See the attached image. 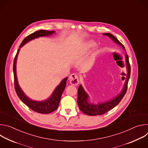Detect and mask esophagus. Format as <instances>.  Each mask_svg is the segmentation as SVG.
Masks as SVG:
<instances>
[{"label":"esophagus","mask_w":148,"mask_h":148,"mask_svg":"<svg viewBox=\"0 0 148 148\" xmlns=\"http://www.w3.org/2000/svg\"><path fill=\"white\" fill-rule=\"evenodd\" d=\"M69 80L70 84L74 86H77L79 83L78 77L75 74H71L69 77Z\"/></svg>","instance_id":"34e87169"}]
</instances>
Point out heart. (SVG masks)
<instances>
[{
	"mask_svg": "<svg viewBox=\"0 0 148 148\" xmlns=\"http://www.w3.org/2000/svg\"><path fill=\"white\" fill-rule=\"evenodd\" d=\"M95 45H96V43L93 41H87V43L85 45H84V46L83 51L84 52H86V51L90 50L91 49L94 47L95 46Z\"/></svg>",
	"mask_w": 148,
	"mask_h": 148,
	"instance_id": "obj_1",
	"label": "heart"
}]
</instances>
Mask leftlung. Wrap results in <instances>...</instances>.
Instances as JSON below:
<instances>
[{
  "mask_svg": "<svg viewBox=\"0 0 148 148\" xmlns=\"http://www.w3.org/2000/svg\"><path fill=\"white\" fill-rule=\"evenodd\" d=\"M105 36H107L110 37L114 42L118 45H120L123 50H125V49L123 45L121 42L112 34L111 33H103ZM126 64L127 66V74H124L126 77V80L125 82L124 87L121 91V92L118 94L116 97L113 98L112 99L101 103H90L88 101L89 96L84 91L83 87L81 85L78 87V99L77 103L79 110L84 114L90 116H95V115H101L105 113H106L108 111L111 110L114 108L116 105H117L120 101L122 100L124 95H125L126 91H127L128 84L129 79L131 75V66L129 62V57L127 54H126ZM123 78H125L123 77Z\"/></svg>",
  "mask_w": 148,
  "mask_h": 148,
  "instance_id": "8db88e82",
  "label": "left lung"
}]
</instances>
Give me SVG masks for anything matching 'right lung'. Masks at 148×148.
Returning <instances> with one entry per match:
<instances>
[{
    "label": "right lung",
    "instance_id": "obj_1",
    "mask_svg": "<svg viewBox=\"0 0 148 148\" xmlns=\"http://www.w3.org/2000/svg\"><path fill=\"white\" fill-rule=\"evenodd\" d=\"M54 33H55V31H47V30H40L39 31H36L34 33L27 36L23 40L22 43H21V45H20L19 49L17 50V52L16 53V55L14 57V60L13 61L14 88H15V91L16 92L17 95H18L19 98L21 99V101H22L24 103H25L28 107H29L33 111L40 114H50L58 108V105L61 99V95L63 91H64L65 87L66 86V82L68 77L65 78L61 81L59 85L54 90L51 95L47 99H46L43 101H36L32 100V99L29 98V97H27V96L26 95V94L24 93L22 90L21 89L18 84L17 75H16V60H17V55L18 54L20 48L23 46H24L26 43H27L28 41L34 38H38L39 37L49 36Z\"/></svg>",
    "mask_w": 148,
    "mask_h": 148
}]
</instances>
